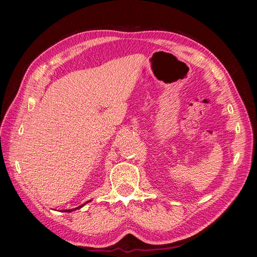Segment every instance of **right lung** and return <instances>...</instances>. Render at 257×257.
<instances>
[{
	"label": "right lung",
	"mask_w": 257,
	"mask_h": 257,
	"mask_svg": "<svg viewBox=\"0 0 257 257\" xmlns=\"http://www.w3.org/2000/svg\"><path fill=\"white\" fill-rule=\"evenodd\" d=\"M87 203H89V201H87ZM87 203H85V204H87ZM83 205H84V204H83ZM83 205H81V206H79V207H77V208H75V209H79V208H81ZM75 209H72V210H64V211H66V212H72V211H74Z\"/></svg>",
	"instance_id": "add662e5"
}]
</instances>
